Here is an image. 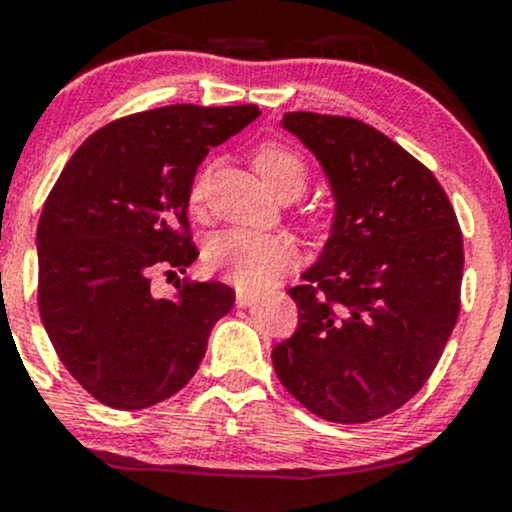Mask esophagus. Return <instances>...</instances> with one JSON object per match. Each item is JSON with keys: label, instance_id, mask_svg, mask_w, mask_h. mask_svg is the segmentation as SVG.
I'll use <instances>...</instances> for the list:
<instances>
[{"label": "esophagus", "instance_id": "obj_1", "mask_svg": "<svg viewBox=\"0 0 512 512\" xmlns=\"http://www.w3.org/2000/svg\"><path fill=\"white\" fill-rule=\"evenodd\" d=\"M236 303L240 305V308H250V305L257 303V296H255V293H250V291H238L236 293Z\"/></svg>", "mask_w": 512, "mask_h": 512}]
</instances>
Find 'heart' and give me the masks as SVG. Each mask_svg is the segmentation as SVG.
I'll use <instances>...</instances> for the list:
<instances>
[{"label":"heart","mask_w":512,"mask_h":512,"mask_svg":"<svg viewBox=\"0 0 512 512\" xmlns=\"http://www.w3.org/2000/svg\"><path fill=\"white\" fill-rule=\"evenodd\" d=\"M255 168L264 185L276 197L286 195V192H293L298 197L308 182V166H305L303 156L293 151L291 146L279 142H267L255 151ZM207 185L209 173L204 170L197 175L190 190L192 204L204 202ZM204 260H207L211 272L233 281L240 289L260 291L272 284L276 276L293 267L296 250H293L289 238L276 236V233L231 228V231H223L211 238Z\"/></svg>","instance_id":"heart-1"}]
</instances>
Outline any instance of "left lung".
Returning <instances> with one entry per match:
<instances>
[{"instance_id":"1","label":"left lung","mask_w":512,"mask_h":512,"mask_svg":"<svg viewBox=\"0 0 512 512\" xmlns=\"http://www.w3.org/2000/svg\"><path fill=\"white\" fill-rule=\"evenodd\" d=\"M317 156L337 211L303 284L298 330L272 351L281 385L334 424L404 407L436 370L460 315L462 231L436 175L366 122L284 113Z\"/></svg>"}]
</instances>
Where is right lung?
<instances>
[{
    "label": "right lung",
    "instance_id": "1",
    "mask_svg": "<svg viewBox=\"0 0 512 512\" xmlns=\"http://www.w3.org/2000/svg\"><path fill=\"white\" fill-rule=\"evenodd\" d=\"M260 115L257 105H166L113 120L76 149L38 221V310L57 356L91 397L146 409L197 373L211 327L236 291L154 274L197 260L187 202L211 146Z\"/></svg>",
    "mask_w": 512,
    "mask_h": 512
}]
</instances>
